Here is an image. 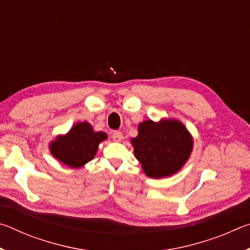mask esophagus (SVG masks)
Here are the masks:
<instances>
[{
    "label": "esophagus",
    "mask_w": 250,
    "mask_h": 250,
    "mask_svg": "<svg viewBox=\"0 0 250 250\" xmlns=\"http://www.w3.org/2000/svg\"><path fill=\"white\" fill-rule=\"evenodd\" d=\"M122 138H124V135H122L120 131H115V132L112 133V140L115 142H120L122 140Z\"/></svg>",
    "instance_id": "34e87169"
}]
</instances>
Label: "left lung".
<instances>
[{"label": "left lung", "mask_w": 250, "mask_h": 250, "mask_svg": "<svg viewBox=\"0 0 250 250\" xmlns=\"http://www.w3.org/2000/svg\"><path fill=\"white\" fill-rule=\"evenodd\" d=\"M134 156L151 179H162L179 172L191 156L193 137L183 122L175 118L145 120L138 135L131 139Z\"/></svg>", "instance_id": "obj_1"}]
</instances>
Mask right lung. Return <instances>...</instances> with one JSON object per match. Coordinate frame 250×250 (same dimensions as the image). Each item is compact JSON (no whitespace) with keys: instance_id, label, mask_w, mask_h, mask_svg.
I'll use <instances>...</instances> for the list:
<instances>
[{"instance_id":"1","label":"right lung","mask_w":250,"mask_h":250,"mask_svg":"<svg viewBox=\"0 0 250 250\" xmlns=\"http://www.w3.org/2000/svg\"><path fill=\"white\" fill-rule=\"evenodd\" d=\"M107 138V133L95 131L89 122H77L68 132L58 134L49 143V151L59 162L79 168L95 158L99 145Z\"/></svg>"}]
</instances>
